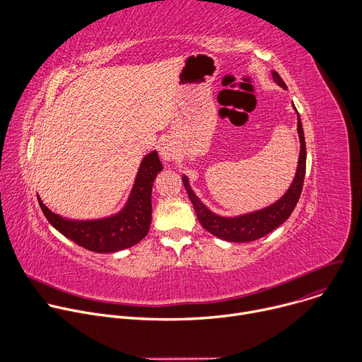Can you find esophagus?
<instances>
[{
	"label": "esophagus",
	"mask_w": 362,
	"mask_h": 362,
	"mask_svg": "<svg viewBox=\"0 0 362 362\" xmlns=\"http://www.w3.org/2000/svg\"><path fill=\"white\" fill-rule=\"evenodd\" d=\"M160 156L165 162H172L177 156L176 147L170 141H163L160 146Z\"/></svg>",
	"instance_id": "1"
}]
</instances>
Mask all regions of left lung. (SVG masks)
Instances as JSON below:
<instances>
[{
	"mask_svg": "<svg viewBox=\"0 0 362 362\" xmlns=\"http://www.w3.org/2000/svg\"><path fill=\"white\" fill-rule=\"evenodd\" d=\"M272 77L278 86L282 88H286V84L281 78V76L276 71H272ZM295 109V107H293ZM298 115V136H299V143H300V150H299V160H298V168L296 173L293 177V182L291 183L289 189L286 193L272 203L268 208H264L261 211L233 216V218H225L214 214L209 211L206 206L200 202V199L194 194L189 185V179L186 176L182 177L185 189L187 192V196L190 202L193 203V208L196 212V216L202 225L209 233L218 236L219 239L228 240V242H252L259 239L274 229H276L279 225H282L293 212L295 206L299 200L302 186H303V177H305V169H306V147H305V136H303V129L302 123Z\"/></svg>",
	"mask_w": 362,
	"mask_h": 362,
	"instance_id": "left-lung-1",
	"label": "left lung"
}]
</instances>
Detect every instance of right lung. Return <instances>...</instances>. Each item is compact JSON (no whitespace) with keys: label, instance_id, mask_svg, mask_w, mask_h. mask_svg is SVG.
Instances as JSON below:
<instances>
[{"label":"right lung","instance_id":"obj_1","mask_svg":"<svg viewBox=\"0 0 362 362\" xmlns=\"http://www.w3.org/2000/svg\"><path fill=\"white\" fill-rule=\"evenodd\" d=\"M162 169L156 150L146 154L124 208L109 218L94 221L66 219L51 212L38 196L37 199L47 221L62 235L88 250L112 253L136 245L147 235L151 223V187Z\"/></svg>","mask_w":362,"mask_h":362}]
</instances>
